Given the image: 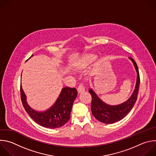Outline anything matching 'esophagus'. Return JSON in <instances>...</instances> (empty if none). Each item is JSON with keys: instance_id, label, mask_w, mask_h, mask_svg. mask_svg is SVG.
Segmentation results:
<instances>
[{"instance_id": "esophagus-1", "label": "esophagus", "mask_w": 156, "mask_h": 156, "mask_svg": "<svg viewBox=\"0 0 156 156\" xmlns=\"http://www.w3.org/2000/svg\"><path fill=\"white\" fill-rule=\"evenodd\" d=\"M77 90H78V92L80 94V93H82L83 92L85 91V89H84V87L82 85V84H80L79 85V86L78 87V89H77Z\"/></svg>"}]
</instances>
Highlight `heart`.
Masks as SVG:
<instances>
[{
  "instance_id": "heart-1",
  "label": "heart",
  "mask_w": 156,
  "mask_h": 156,
  "mask_svg": "<svg viewBox=\"0 0 156 156\" xmlns=\"http://www.w3.org/2000/svg\"><path fill=\"white\" fill-rule=\"evenodd\" d=\"M95 55L93 54L85 55L80 59H79L77 61L74 62L73 66V67H75V69H84L90 65L91 63H92L95 59Z\"/></svg>"
}]
</instances>
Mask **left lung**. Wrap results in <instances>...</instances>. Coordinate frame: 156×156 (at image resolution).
Here are the masks:
<instances>
[{
  "instance_id": "left-lung-1",
  "label": "left lung",
  "mask_w": 156,
  "mask_h": 156,
  "mask_svg": "<svg viewBox=\"0 0 156 156\" xmlns=\"http://www.w3.org/2000/svg\"><path fill=\"white\" fill-rule=\"evenodd\" d=\"M137 73L136 82L134 91L131 97L125 102L118 105H109L101 100L94 91L90 89L89 92L92 97L91 111L93 116L99 121L105 124H112L123 119L133 107L137 99L140 78L138 68L135 61L132 58Z\"/></svg>"
}]
</instances>
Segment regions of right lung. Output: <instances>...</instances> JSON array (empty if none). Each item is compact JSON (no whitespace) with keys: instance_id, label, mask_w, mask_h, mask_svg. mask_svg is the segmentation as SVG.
I'll use <instances>...</instances> for the list:
<instances>
[{"instance_id":"add662e5","label":"right lung","mask_w":156,"mask_h":156,"mask_svg":"<svg viewBox=\"0 0 156 156\" xmlns=\"http://www.w3.org/2000/svg\"><path fill=\"white\" fill-rule=\"evenodd\" d=\"M32 56L33 55L29 58ZM20 92L23 105L30 117L38 124L51 129L60 127L69 121L73 103L78 94L75 87H64L53 107L44 112H38L32 109L27 104L21 85Z\"/></svg>"}]
</instances>
